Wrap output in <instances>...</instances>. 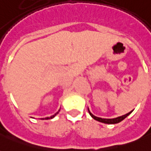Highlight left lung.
<instances>
[{
    "label": "left lung",
    "instance_id": "1",
    "mask_svg": "<svg viewBox=\"0 0 151 151\" xmlns=\"http://www.w3.org/2000/svg\"><path fill=\"white\" fill-rule=\"evenodd\" d=\"M88 111L93 119L98 120V121H99V122H102V123H104V124H117V123H119V122H120V121H122L124 119H125V118H126V117L128 116H129V114L131 113L133 111H129V113L125 114V115H124V116L116 117V118H113V119H104V118H100V117L95 116H94V115L90 111L89 108H88Z\"/></svg>",
    "mask_w": 151,
    "mask_h": 151
}]
</instances>
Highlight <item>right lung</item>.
I'll list each match as a JSON object with an SVG mask.
<instances>
[{"mask_svg": "<svg viewBox=\"0 0 151 151\" xmlns=\"http://www.w3.org/2000/svg\"><path fill=\"white\" fill-rule=\"evenodd\" d=\"M59 111H60V110H59V111H57V112H56V114H54V115H53V116H50V117H46V118H45V119H43H43H41V120H49V119H52L53 117L55 116H56V114H58V112H59Z\"/></svg>", "mask_w": 151, "mask_h": 151, "instance_id": "obj_1", "label": "right lung"}]
</instances>
